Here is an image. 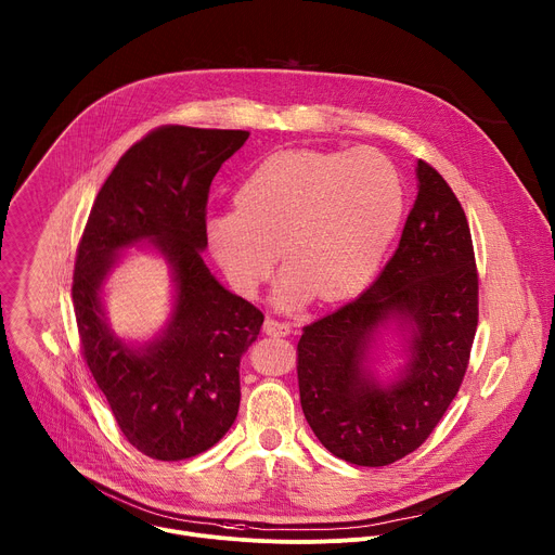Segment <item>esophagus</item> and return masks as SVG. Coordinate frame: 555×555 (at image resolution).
<instances>
[{
	"instance_id": "34e87169",
	"label": "esophagus",
	"mask_w": 555,
	"mask_h": 555,
	"mask_svg": "<svg viewBox=\"0 0 555 555\" xmlns=\"http://www.w3.org/2000/svg\"><path fill=\"white\" fill-rule=\"evenodd\" d=\"M263 332H266L268 336H287V334H289V325H287V323H281V321H274V319H266Z\"/></svg>"
}]
</instances>
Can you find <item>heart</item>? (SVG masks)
Segmentation results:
<instances>
[{
	"mask_svg": "<svg viewBox=\"0 0 555 555\" xmlns=\"http://www.w3.org/2000/svg\"><path fill=\"white\" fill-rule=\"evenodd\" d=\"M234 202L206 215L212 259L236 294L257 296L281 255L274 302L294 309L369 283L400 228L404 184L373 149L281 151L248 173Z\"/></svg>",
	"mask_w": 555,
	"mask_h": 555,
	"instance_id": "b5f03b06",
	"label": "heart"
}]
</instances>
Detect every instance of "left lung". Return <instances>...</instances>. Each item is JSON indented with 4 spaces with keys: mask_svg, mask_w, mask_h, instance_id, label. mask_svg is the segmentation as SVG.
Returning a JSON list of instances; mask_svg holds the SVG:
<instances>
[{
    "mask_svg": "<svg viewBox=\"0 0 555 555\" xmlns=\"http://www.w3.org/2000/svg\"><path fill=\"white\" fill-rule=\"evenodd\" d=\"M398 250L356 300L302 330L298 390L307 424L338 459L379 467L417 450L463 382L479 323V279L465 212L424 160ZM386 331L405 362L382 378Z\"/></svg>",
    "mask_w": 555,
    "mask_h": 555,
    "instance_id": "1",
    "label": "left lung"
}]
</instances>
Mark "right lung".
Masks as SVG:
<instances>
[{
    "instance_id": "obj_1",
    "label": "right lung",
    "mask_w": 555,
    "mask_h": 555,
    "mask_svg": "<svg viewBox=\"0 0 555 555\" xmlns=\"http://www.w3.org/2000/svg\"><path fill=\"white\" fill-rule=\"evenodd\" d=\"M240 129L169 125L118 160L92 206L74 266L72 300L88 366L127 441L157 461L212 448L240 413V362L263 313L206 268L208 189L248 140ZM144 245L170 268L168 325L144 344L108 325L104 283L129 247Z\"/></svg>"
}]
</instances>
